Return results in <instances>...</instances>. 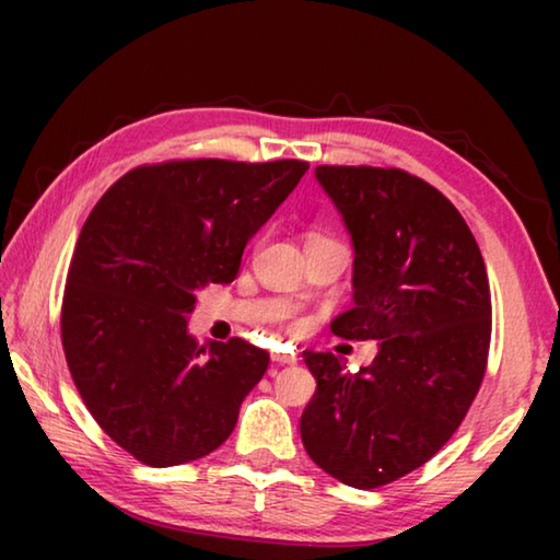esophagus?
<instances>
[{"mask_svg": "<svg viewBox=\"0 0 560 560\" xmlns=\"http://www.w3.org/2000/svg\"><path fill=\"white\" fill-rule=\"evenodd\" d=\"M271 360H273V363H279V365H293L299 358L293 353H273Z\"/></svg>", "mask_w": 560, "mask_h": 560, "instance_id": "34e87169", "label": "esophagus"}]
</instances>
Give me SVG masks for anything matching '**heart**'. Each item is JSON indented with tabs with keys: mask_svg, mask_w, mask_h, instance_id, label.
<instances>
[{
	"mask_svg": "<svg viewBox=\"0 0 560 560\" xmlns=\"http://www.w3.org/2000/svg\"><path fill=\"white\" fill-rule=\"evenodd\" d=\"M308 236H324V234H318V232H311Z\"/></svg>",
	"mask_w": 560,
	"mask_h": 560,
	"instance_id": "obj_1",
	"label": "heart"
}]
</instances>
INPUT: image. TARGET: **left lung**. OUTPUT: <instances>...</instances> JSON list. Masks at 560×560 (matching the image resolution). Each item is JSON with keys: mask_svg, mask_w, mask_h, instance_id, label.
<instances>
[{"mask_svg": "<svg viewBox=\"0 0 560 560\" xmlns=\"http://www.w3.org/2000/svg\"><path fill=\"white\" fill-rule=\"evenodd\" d=\"M353 240V308L330 330L377 340L348 373L306 350L316 393L301 415L308 457L355 489H377L432 459L485 381L491 293L479 244L438 187L397 167L318 165Z\"/></svg>", "mask_w": 560, "mask_h": 560, "instance_id": "8db88e82", "label": "left lung"}]
</instances>
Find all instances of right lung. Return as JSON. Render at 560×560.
<instances>
[{"instance_id": "add662e5", "label": "right lung", "mask_w": 560, "mask_h": 560, "mask_svg": "<svg viewBox=\"0 0 560 560\" xmlns=\"http://www.w3.org/2000/svg\"><path fill=\"white\" fill-rule=\"evenodd\" d=\"M308 170L303 160H167L122 175L75 242L61 343L101 430L148 467H175L230 438L269 368L264 348L187 334L195 293L234 281L246 242Z\"/></svg>"}]
</instances>
